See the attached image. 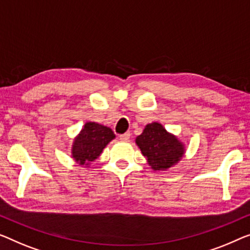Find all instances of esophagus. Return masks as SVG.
<instances>
[{
    "instance_id": "1",
    "label": "esophagus",
    "mask_w": 250,
    "mask_h": 250,
    "mask_svg": "<svg viewBox=\"0 0 250 250\" xmlns=\"http://www.w3.org/2000/svg\"><path fill=\"white\" fill-rule=\"evenodd\" d=\"M120 140L121 141H129V139H130V132H125V133H124V135H120Z\"/></svg>"
}]
</instances>
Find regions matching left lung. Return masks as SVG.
Returning <instances> with one entry per match:
<instances>
[{"instance_id":"1","label":"left lung","mask_w":250,"mask_h":250,"mask_svg":"<svg viewBox=\"0 0 250 250\" xmlns=\"http://www.w3.org/2000/svg\"><path fill=\"white\" fill-rule=\"evenodd\" d=\"M136 144L154 170L170 168L185 154L184 144L158 122L145 126L143 133L136 138Z\"/></svg>"}]
</instances>
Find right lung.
Wrapping results in <instances>:
<instances>
[{
	"label": "right lung",
	"instance_id": "right-lung-1",
	"mask_svg": "<svg viewBox=\"0 0 250 250\" xmlns=\"http://www.w3.org/2000/svg\"><path fill=\"white\" fill-rule=\"evenodd\" d=\"M115 135L112 130L96 122H86L83 129L74 139L72 146V157L83 166L99 158L106 145L113 140Z\"/></svg>",
	"mask_w": 250,
	"mask_h": 250
}]
</instances>
